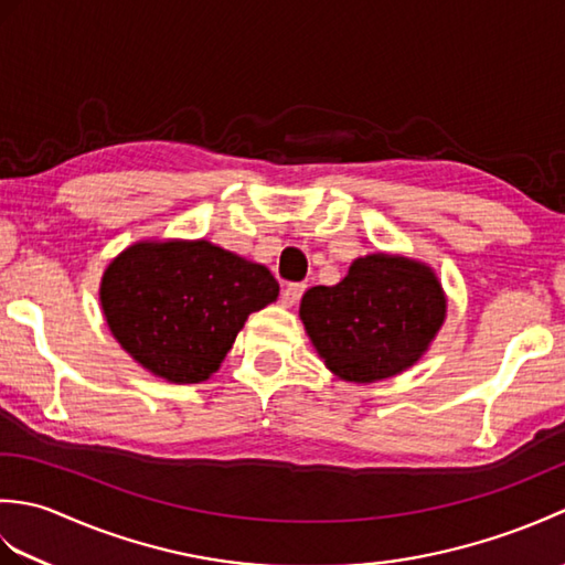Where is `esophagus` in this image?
<instances>
[{
  "instance_id": "34e87169",
  "label": "esophagus",
  "mask_w": 565,
  "mask_h": 565,
  "mask_svg": "<svg viewBox=\"0 0 565 565\" xmlns=\"http://www.w3.org/2000/svg\"><path fill=\"white\" fill-rule=\"evenodd\" d=\"M303 291H306V284H289V286H286V289L281 291L284 306H296L298 301H301Z\"/></svg>"
}]
</instances>
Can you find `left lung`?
<instances>
[{
    "instance_id": "8db88e82",
    "label": "left lung",
    "mask_w": 565,
    "mask_h": 565,
    "mask_svg": "<svg viewBox=\"0 0 565 565\" xmlns=\"http://www.w3.org/2000/svg\"><path fill=\"white\" fill-rule=\"evenodd\" d=\"M437 276L405 257L356 259L338 286H313L301 320L328 369L371 383L413 366L444 322Z\"/></svg>"
}]
</instances>
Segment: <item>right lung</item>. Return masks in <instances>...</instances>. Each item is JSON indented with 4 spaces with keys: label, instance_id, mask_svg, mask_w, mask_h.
Here are the masks:
<instances>
[{
    "label": "right lung",
    "instance_id": "add662e5",
    "mask_svg": "<svg viewBox=\"0 0 565 565\" xmlns=\"http://www.w3.org/2000/svg\"><path fill=\"white\" fill-rule=\"evenodd\" d=\"M276 296L279 284L267 267L206 239L138 243L102 279L114 338L138 364L172 383L206 381L247 316Z\"/></svg>",
    "mask_w": 565,
    "mask_h": 565
}]
</instances>
